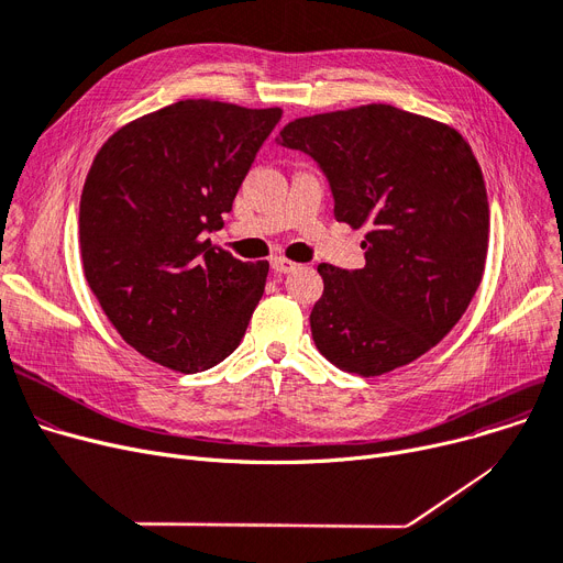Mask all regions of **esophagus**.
<instances>
[{
    "instance_id": "34e87169",
    "label": "esophagus",
    "mask_w": 563,
    "mask_h": 563,
    "mask_svg": "<svg viewBox=\"0 0 563 563\" xmlns=\"http://www.w3.org/2000/svg\"><path fill=\"white\" fill-rule=\"evenodd\" d=\"M272 269H274L276 274H291V272L299 269V264L287 260V257H274V260H272Z\"/></svg>"
}]
</instances>
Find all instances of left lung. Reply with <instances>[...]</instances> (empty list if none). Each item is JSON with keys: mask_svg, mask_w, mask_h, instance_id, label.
Wrapping results in <instances>:
<instances>
[{"mask_svg": "<svg viewBox=\"0 0 563 563\" xmlns=\"http://www.w3.org/2000/svg\"><path fill=\"white\" fill-rule=\"evenodd\" d=\"M280 143L327 173L335 219L367 230L363 269L317 266L319 353L365 378L418 361L456 327L484 278L490 214L470 143L393 104L297 118Z\"/></svg>", "mask_w": 563, "mask_h": 563, "instance_id": "left-lung-1", "label": "left lung"}]
</instances>
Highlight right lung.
Wrapping results in <instances>:
<instances>
[{"instance_id":"1","label":"right lung","mask_w":563,"mask_h":563,"mask_svg":"<svg viewBox=\"0 0 563 563\" xmlns=\"http://www.w3.org/2000/svg\"><path fill=\"white\" fill-rule=\"evenodd\" d=\"M283 109L180 100L113 132L86 175L79 249L88 287L121 338L175 372L240 346L269 262L202 240L219 230Z\"/></svg>"}]
</instances>
